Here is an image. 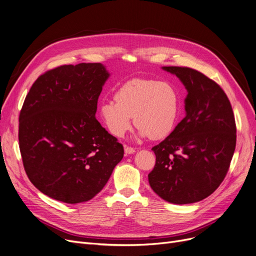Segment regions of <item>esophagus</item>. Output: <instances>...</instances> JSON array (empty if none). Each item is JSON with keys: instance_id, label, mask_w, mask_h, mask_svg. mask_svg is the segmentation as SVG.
I'll return each instance as SVG.
<instances>
[{"instance_id": "esophagus-1", "label": "esophagus", "mask_w": 256, "mask_h": 256, "mask_svg": "<svg viewBox=\"0 0 256 256\" xmlns=\"http://www.w3.org/2000/svg\"><path fill=\"white\" fill-rule=\"evenodd\" d=\"M124 152H126V154H132L135 152V150H134L132 147L126 146V147H124Z\"/></svg>"}]
</instances>
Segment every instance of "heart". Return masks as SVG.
Masks as SVG:
<instances>
[{
    "label": "heart",
    "mask_w": 256,
    "mask_h": 256,
    "mask_svg": "<svg viewBox=\"0 0 256 256\" xmlns=\"http://www.w3.org/2000/svg\"><path fill=\"white\" fill-rule=\"evenodd\" d=\"M114 100L100 104V114L108 130L124 137L134 122L141 137L163 139L172 132L180 115V94L172 84L132 78L115 92Z\"/></svg>",
    "instance_id": "obj_1"
}]
</instances>
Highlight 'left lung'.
<instances>
[{
    "instance_id": "obj_1",
    "label": "left lung",
    "mask_w": 256,
    "mask_h": 256,
    "mask_svg": "<svg viewBox=\"0 0 256 256\" xmlns=\"http://www.w3.org/2000/svg\"><path fill=\"white\" fill-rule=\"evenodd\" d=\"M186 87V117L152 147V189L174 204H194L221 184L236 150V128L230 100L212 80L189 67L164 66Z\"/></svg>"
}]
</instances>
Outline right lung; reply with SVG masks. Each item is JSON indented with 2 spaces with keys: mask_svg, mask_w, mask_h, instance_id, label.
Listing matches in <instances>:
<instances>
[{
  "mask_svg": "<svg viewBox=\"0 0 256 256\" xmlns=\"http://www.w3.org/2000/svg\"><path fill=\"white\" fill-rule=\"evenodd\" d=\"M109 76L102 63L62 65L26 94L18 126L22 163L31 182L52 199H92L124 158V146L96 118Z\"/></svg>",
  "mask_w": 256,
  "mask_h": 256,
  "instance_id": "right-lung-1",
  "label": "right lung"
}]
</instances>
